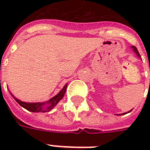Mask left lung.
<instances>
[{
    "label": "left lung",
    "instance_id": "obj_1",
    "mask_svg": "<svg viewBox=\"0 0 150 150\" xmlns=\"http://www.w3.org/2000/svg\"><path fill=\"white\" fill-rule=\"evenodd\" d=\"M132 49H133V50H134V52H135V54H137V55H138V57H140L139 53V51H138L137 48L135 47H134V46H132ZM131 110H130V111H131ZM130 111H128V113H129V112H130ZM127 114V112H126V113H124V114ZM117 115H121V114H117Z\"/></svg>",
    "mask_w": 150,
    "mask_h": 150
}]
</instances>
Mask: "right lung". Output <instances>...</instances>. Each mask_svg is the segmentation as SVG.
Segmentation results:
<instances>
[{
  "mask_svg": "<svg viewBox=\"0 0 150 150\" xmlns=\"http://www.w3.org/2000/svg\"><path fill=\"white\" fill-rule=\"evenodd\" d=\"M66 89H67V84L64 86V88L61 89V91L59 92L58 94H57L56 96H54L53 98L50 99L49 101L45 103H25L22 102L21 100H18L17 98H15V96H13L11 93V96L15 98L16 100V102L22 106V107H24L25 109H26L27 110H29L31 112H48L50 111V110L54 108L57 103L64 97V95L65 93Z\"/></svg>",
  "mask_w": 150,
  "mask_h": 150,
  "instance_id": "add662e5",
  "label": "right lung"
}]
</instances>
